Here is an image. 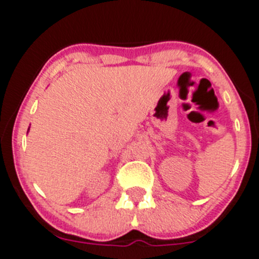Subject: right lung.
Instances as JSON below:
<instances>
[{
    "label": "right lung",
    "mask_w": 259,
    "mask_h": 259,
    "mask_svg": "<svg viewBox=\"0 0 259 259\" xmlns=\"http://www.w3.org/2000/svg\"><path fill=\"white\" fill-rule=\"evenodd\" d=\"M28 131H29V130H28Z\"/></svg>",
    "instance_id": "right-lung-1"
}]
</instances>
